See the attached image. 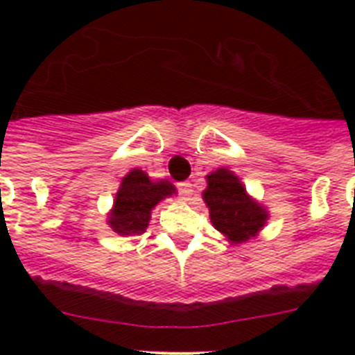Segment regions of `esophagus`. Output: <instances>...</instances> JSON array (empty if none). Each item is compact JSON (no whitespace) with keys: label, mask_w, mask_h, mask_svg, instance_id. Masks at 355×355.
<instances>
[{"label":"esophagus","mask_w":355,"mask_h":355,"mask_svg":"<svg viewBox=\"0 0 355 355\" xmlns=\"http://www.w3.org/2000/svg\"><path fill=\"white\" fill-rule=\"evenodd\" d=\"M178 193L182 195L184 200H191V197H193V186L189 182H180L178 184Z\"/></svg>","instance_id":"esophagus-1"}]
</instances>
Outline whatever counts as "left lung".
Wrapping results in <instances>:
<instances>
[{
  "instance_id": "8db88e82",
  "label": "left lung",
  "mask_w": 355,
  "mask_h": 355,
  "mask_svg": "<svg viewBox=\"0 0 355 355\" xmlns=\"http://www.w3.org/2000/svg\"><path fill=\"white\" fill-rule=\"evenodd\" d=\"M208 188L202 193L210 208L214 227L232 243H243L261 230L267 211L247 195L239 178L228 169H217L208 175Z\"/></svg>"
}]
</instances>
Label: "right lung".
<instances>
[{
    "instance_id": "1",
    "label": "right lung",
    "mask_w": 355,
    "mask_h": 355,
    "mask_svg": "<svg viewBox=\"0 0 355 355\" xmlns=\"http://www.w3.org/2000/svg\"><path fill=\"white\" fill-rule=\"evenodd\" d=\"M175 193V186L167 180L153 182L147 173L132 169L121 180V188L116 195L114 210L108 217L110 227L119 236H139L149 225L150 210L162 199Z\"/></svg>"
}]
</instances>
